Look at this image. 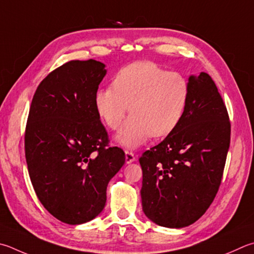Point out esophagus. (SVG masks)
<instances>
[{
	"label": "esophagus",
	"instance_id": "obj_1",
	"mask_svg": "<svg viewBox=\"0 0 254 254\" xmlns=\"http://www.w3.org/2000/svg\"><path fill=\"white\" fill-rule=\"evenodd\" d=\"M135 161V155L132 151H126V162L132 163Z\"/></svg>",
	"mask_w": 254,
	"mask_h": 254
}]
</instances>
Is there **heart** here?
<instances>
[{
	"instance_id": "b5f03b06",
	"label": "heart",
	"mask_w": 254,
	"mask_h": 254,
	"mask_svg": "<svg viewBox=\"0 0 254 254\" xmlns=\"http://www.w3.org/2000/svg\"><path fill=\"white\" fill-rule=\"evenodd\" d=\"M190 84L179 72H169L158 64L139 61L122 67L113 86L96 91L95 109L112 130H118L128 112L117 140L127 147H136L149 137L169 135L186 112Z\"/></svg>"
}]
</instances>
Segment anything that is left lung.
<instances>
[{
  "instance_id": "8db88e82",
  "label": "left lung",
  "mask_w": 254,
  "mask_h": 254,
  "mask_svg": "<svg viewBox=\"0 0 254 254\" xmlns=\"http://www.w3.org/2000/svg\"><path fill=\"white\" fill-rule=\"evenodd\" d=\"M190 95L179 126L139 159L145 215L165 228L199 220L219 191L230 146L227 107L207 73L189 77Z\"/></svg>"
}]
</instances>
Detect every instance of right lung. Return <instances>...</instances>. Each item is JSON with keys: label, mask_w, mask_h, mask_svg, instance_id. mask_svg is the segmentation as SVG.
<instances>
[{"label": "right lung", "mask_w": 254, "mask_h": 254, "mask_svg": "<svg viewBox=\"0 0 254 254\" xmlns=\"http://www.w3.org/2000/svg\"><path fill=\"white\" fill-rule=\"evenodd\" d=\"M95 60H72L44 77L27 117L24 147L30 179L43 206L67 224L104 209L110 180L126 153L110 146L94 96L107 73Z\"/></svg>", "instance_id": "right-lung-1"}]
</instances>
